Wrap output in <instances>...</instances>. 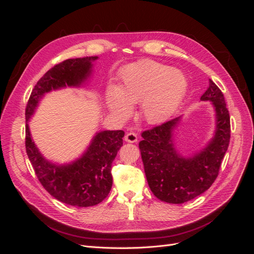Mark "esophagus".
<instances>
[{"mask_svg": "<svg viewBox=\"0 0 254 254\" xmlns=\"http://www.w3.org/2000/svg\"><path fill=\"white\" fill-rule=\"evenodd\" d=\"M125 141L129 143H135L137 141V134L132 131L127 132L125 135Z\"/></svg>", "mask_w": 254, "mask_h": 254, "instance_id": "1", "label": "esophagus"}]
</instances>
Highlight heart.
I'll return each mask as SVG.
<instances>
[{"instance_id": "obj_1", "label": "heart", "mask_w": 254, "mask_h": 254, "mask_svg": "<svg viewBox=\"0 0 254 254\" xmlns=\"http://www.w3.org/2000/svg\"><path fill=\"white\" fill-rule=\"evenodd\" d=\"M188 89L181 71L155 60H140L123 70L119 88L107 91V104L120 119H127L131 106L141 103V115L148 124H160L178 108Z\"/></svg>"}]
</instances>
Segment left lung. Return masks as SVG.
<instances>
[{
	"label": "left lung",
	"instance_id": "obj_1",
	"mask_svg": "<svg viewBox=\"0 0 254 254\" xmlns=\"http://www.w3.org/2000/svg\"><path fill=\"white\" fill-rule=\"evenodd\" d=\"M201 101L211 102L216 117L212 140L194 156H181L174 144V131L180 117L142 132L139 147L148 186L158 199L183 203L209 190L216 180L230 143V115L225 97L211 79Z\"/></svg>",
	"mask_w": 254,
	"mask_h": 254
}]
</instances>
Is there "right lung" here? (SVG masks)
<instances>
[{
    "instance_id": "add662e5",
    "label": "right lung",
    "mask_w": 254,
    "mask_h": 254,
    "mask_svg": "<svg viewBox=\"0 0 254 254\" xmlns=\"http://www.w3.org/2000/svg\"><path fill=\"white\" fill-rule=\"evenodd\" d=\"M97 56L67 59L45 73L37 82L27 102L25 147L38 180L57 200L74 206H92L102 202L112 187L111 166L123 145V130L97 132L82 156L72 163L58 165L45 159L37 148L28 121L40 99L52 90L80 87L92 73Z\"/></svg>"
}]
</instances>
